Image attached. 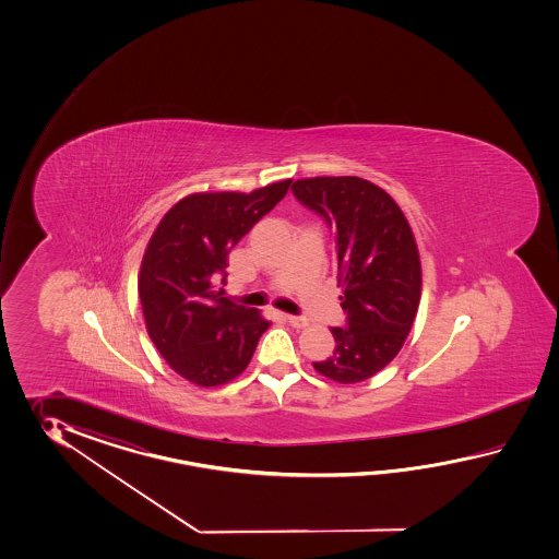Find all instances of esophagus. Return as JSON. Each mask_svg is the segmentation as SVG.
Masks as SVG:
<instances>
[{
    "instance_id": "34e87169",
    "label": "esophagus",
    "mask_w": 559,
    "mask_h": 559,
    "mask_svg": "<svg viewBox=\"0 0 559 559\" xmlns=\"http://www.w3.org/2000/svg\"><path fill=\"white\" fill-rule=\"evenodd\" d=\"M285 320L289 325H294V328H306L309 321L306 318H301V316H285Z\"/></svg>"
}]
</instances>
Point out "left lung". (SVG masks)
<instances>
[{
    "instance_id": "obj_1",
    "label": "left lung",
    "mask_w": 559,
    "mask_h": 559,
    "mask_svg": "<svg viewBox=\"0 0 559 559\" xmlns=\"http://www.w3.org/2000/svg\"><path fill=\"white\" fill-rule=\"evenodd\" d=\"M292 191L335 231L344 328H332L333 356L316 361L321 376L357 383L376 376L402 349L416 320L421 263L400 205L368 179H297Z\"/></svg>"
}]
</instances>
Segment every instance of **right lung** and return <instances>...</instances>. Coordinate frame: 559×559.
<instances>
[{"instance_id":"1","label":"right lung","mask_w":559,"mask_h":559,"mask_svg":"<svg viewBox=\"0 0 559 559\" xmlns=\"http://www.w3.org/2000/svg\"><path fill=\"white\" fill-rule=\"evenodd\" d=\"M289 183L191 193L155 227L138 292L152 342L183 380L214 388L238 378L270 328L260 311L227 299L215 284L226 282L229 251L282 202Z\"/></svg>"}]
</instances>
